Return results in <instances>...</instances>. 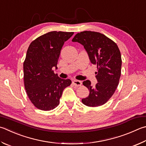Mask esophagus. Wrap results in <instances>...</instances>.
Masks as SVG:
<instances>
[{
    "instance_id": "esophagus-1",
    "label": "esophagus",
    "mask_w": 146,
    "mask_h": 146,
    "mask_svg": "<svg viewBox=\"0 0 146 146\" xmlns=\"http://www.w3.org/2000/svg\"><path fill=\"white\" fill-rule=\"evenodd\" d=\"M72 83H73V86H75L76 87L80 86L81 85H82V82L80 81V80H73Z\"/></svg>"
}]
</instances>
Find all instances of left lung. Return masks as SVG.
Segmentation results:
<instances>
[{"mask_svg":"<svg viewBox=\"0 0 146 146\" xmlns=\"http://www.w3.org/2000/svg\"><path fill=\"white\" fill-rule=\"evenodd\" d=\"M72 41L82 44L90 61L97 65L98 83L92 86L89 80L83 82L89 90V94L82 100V103L91 107L105 104L115 92L121 76L122 60L117 45L104 34L92 31L76 34Z\"/></svg>","mask_w":146,"mask_h":146,"instance_id":"1","label":"left lung"}]
</instances>
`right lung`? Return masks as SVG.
Masks as SVG:
<instances>
[{
	"label": "right lung",
	"instance_id": "add662e5",
	"mask_svg": "<svg viewBox=\"0 0 146 146\" xmlns=\"http://www.w3.org/2000/svg\"><path fill=\"white\" fill-rule=\"evenodd\" d=\"M74 33L52 31L34 40L29 45L23 62V79L29 98L36 108L50 110L57 107L70 79L55 74L60 50Z\"/></svg>",
	"mask_w": 146,
	"mask_h": 146
}]
</instances>
